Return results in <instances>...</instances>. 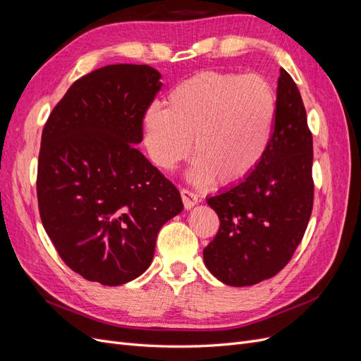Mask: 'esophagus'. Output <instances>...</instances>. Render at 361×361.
I'll list each match as a JSON object with an SVG mask.
<instances>
[{
    "mask_svg": "<svg viewBox=\"0 0 361 361\" xmlns=\"http://www.w3.org/2000/svg\"><path fill=\"white\" fill-rule=\"evenodd\" d=\"M180 195H182V202H183L185 209H191L194 204H197L200 202L199 195L192 192V191H190V190H187V188L180 190Z\"/></svg>",
    "mask_w": 361,
    "mask_h": 361,
    "instance_id": "esophagus-1",
    "label": "esophagus"
}]
</instances>
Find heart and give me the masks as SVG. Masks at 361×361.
I'll return each instance as SVG.
<instances>
[{"label":"heart","mask_w":361,"mask_h":361,"mask_svg":"<svg viewBox=\"0 0 361 361\" xmlns=\"http://www.w3.org/2000/svg\"><path fill=\"white\" fill-rule=\"evenodd\" d=\"M276 117V97L257 75L202 71L170 90L166 110L145 114V141L152 162L173 170L191 152L192 179L235 185L264 159Z\"/></svg>","instance_id":"1"}]
</instances>
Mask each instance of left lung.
<instances>
[{
  "instance_id": "left-lung-1",
  "label": "left lung",
  "mask_w": 361,
  "mask_h": 361,
  "mask_svg": "<svg viewBox=\"0 0 361 361\" xmlns=\"http://www.w3.org/2000/svg\"><path fill=\"white\" fill-rule=\"evenodd\" d=\"M313 138L301 94L280 69L276 118L267 154L247 179L207 199L220 228L203 250L224 285L251 286L288 265L313 207Z\"/></svg>"
}]
</instances>
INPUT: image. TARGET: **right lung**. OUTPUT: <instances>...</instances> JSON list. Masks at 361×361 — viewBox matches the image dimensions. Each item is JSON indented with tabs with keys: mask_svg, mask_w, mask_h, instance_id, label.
<instances>
[{
	"mask_svg": "<svg viewBox=\"0 0 361 361\" xmlns=\"http://www.w3.org/2000/svg\"><path fill=\"white\" fill-rule=\"evenodd\" d=\"M159 80L147 64L96 69L71 85L42 130V224L64 264L105 286L143 274L159 228L183 209L178 188L134 146Z\"/></svg>",
	"mask_w": 361,
	"mask_h": 361,
	"instance_id": "1",
	"label": "right lung"
}]
</instances>
